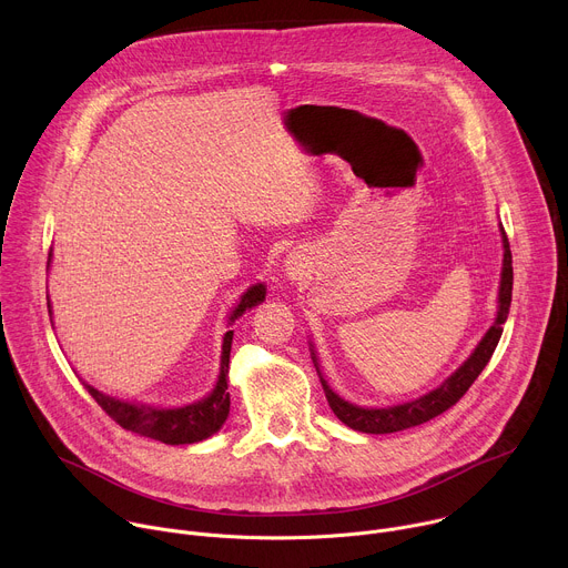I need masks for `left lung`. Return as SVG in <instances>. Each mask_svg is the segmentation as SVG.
Returning <instances> with one entry per match:
<instances>
[{"label":"left lung","mask_w":568,"mask_h":568,"mask_svg":"<svg viewBox=\"0 0 568 568\" xmlns=\"http://www.w3.org/2000/svg\"><path fill=\"white\" fill-rule=\"evenodd\" d=\"M504 231V229H501ZM510 301H513V254H510V242L508 235L504 231V270H501V287H499V312H497V321L493 323V328L485 333V337L480 339V344L476 346V351L469 355V359L452 375L447 377L436 390L407 402V404H397V407H388V409H364V407H355V404L342 399L331 386L328 382L321 377L318 368V377H321V386L323 393H326V399L331 404V409L335 412V416L348 425L355 432L362 434H393V432H404L418 427L440 414H445L447 409H452L454 404L467 393V388L474 384V379L480 375V371L485 368V364L490 362L501 333H504V323L508 318L510 312ZM312 359L314 353H312ZM316 366V364H314Z\"/></svg>","instance_id":"1"}]
</instances>
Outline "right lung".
Listing matches in <instances>:
<instances>
[{
  "label": "right lung",
  "instance_id": "obj_1",
  "mask_svg": "<svg viewBox=\"0 0 568 568\" xmlns=\"http://www.w3.org/2000/svg\"><path fill=\"white\" fill-rule=\"evenodd\" d=\"M49 258H51V254H49ZM261 301H265V285L263 283L250 287L245 294H242L237 307L231 314V321L237 318L245 310H252ZM49 307H51V303H49ZM231 339H233V331H229L224 335L220 377H217V384H215L213 393L209 397L195 402V404H189V407L154 409V407H145V404H132V402L114 399V397L97 390L90 384H85V388L99 402V407L119 427H123V429H128L136 436L154 438V440H161L166 445L200 443V440L213 436L224 425V420L229 416L231 399H229V393H226V377H229Z\"/></svg>",
  "mask_w": 568,
  "mask_h": 568
}]
</instances>
